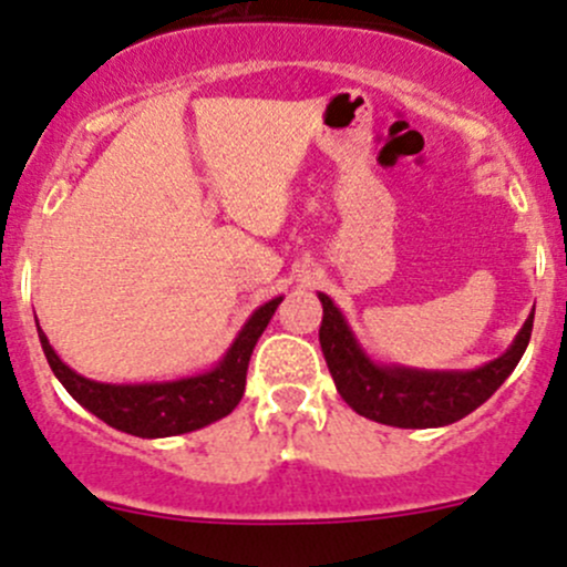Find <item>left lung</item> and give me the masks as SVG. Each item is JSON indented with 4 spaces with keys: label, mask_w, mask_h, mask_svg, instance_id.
I'll list each match as a JSON object with an SVG mask.
<instances>
[{
    "label": "left lung",
    "mask_w": 567,
    "mask_h": 567,
    "mask_svg": "<svg viewBox=\"0 0 567 567\" xmlns=\"http://www.w3.org/2000/svg\"><path fill=\"white\" fill-rule=\"evenodd\" d=\"M318 299L323 303L320 348L339 396L363 419L399 429L449 426L481 408L516 369L535 318L533 312L524 320L514 344L499 359L467 372H426L369 359L329 296L318 293Z\"/></svg>",
    "instance_id": "1"
}]
</instances>
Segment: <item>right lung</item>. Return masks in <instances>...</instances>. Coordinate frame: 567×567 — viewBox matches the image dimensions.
<instances>
[{"label":"right lung","mask_w":567,"mask_h":567,"mask_svg":"<svg viewBox=\"0 0 567 567\" xmlns=\"http://www.w3.org/2000/svg\"><path fill=\"white\" fill-rule=\"evenodd\" d=\"M279 301H282V296L255 309L252 318L244 323V329L238 331L234 344L217 367L204 374H193V378L168 380V383L116 385L89 380L73 372L53 353L40 326L38 333L59 383L89 413H94L118 432L135 434V437H174V434L195 432V429H204L234 413V408L244 396V385H247L249 355H252L255 344H258L260 333L266 331Z\"/></svg>","instance_id":"obj_1"}]
</instances>
